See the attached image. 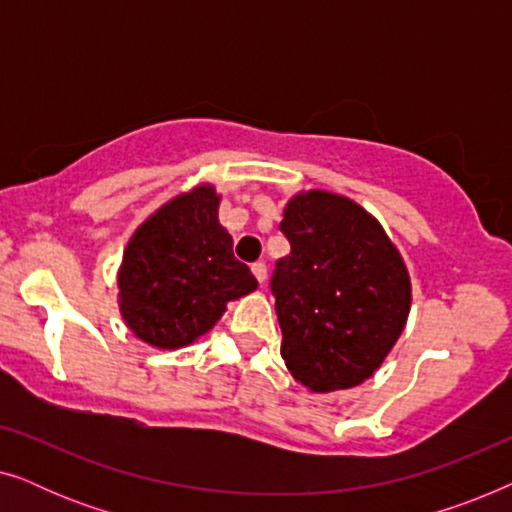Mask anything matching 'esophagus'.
Wrapping results in <instances>:
<instances>
[{
    "mask_svg": "<svg viewBox=\"0 0 512 512\" xmlns=\"http://www.w3.org/2000/svg\"><path fill=\"white\" fill-rule=\"evenodd\" d=\"M251 272H254V277H256L261 284L265 282V277H268V268H265V263H261V261L251 265Z\"/></svg>",
    "mask_w": 512,
    "mask_h": 512,
    "instance_id": "esophagus-1",
    "label": "esophagus"
}]
</instances>
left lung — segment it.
<instances>
[{
	"mask_svg": "<svg viewBox=\"0 0 512 512\" xmlns=\"http://www.w3.org/2000/svg\"><path fill=\"white\" fill-rule=\"evenodd\" d=\"M279 228L291 254L277 261L270 286L286 368L312 394L359 387L408 321L401 251L373 214L319 188L293 195Z\"/></svg>",
	"mask_w": 512,
	"mask_h": 512,
	"instance_id": "8db88e82",
	"label": "left lung"
}]
</instances>
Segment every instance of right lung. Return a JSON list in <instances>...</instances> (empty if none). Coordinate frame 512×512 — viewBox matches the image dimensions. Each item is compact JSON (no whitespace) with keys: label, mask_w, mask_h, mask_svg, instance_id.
Listing matches in <instances>:
<instances>
[{"label":"right lung","mask_w":512,"mask_h":512,"mask_svg":"<svg viewBox=\"0 0 512 512\" xmlns=\"http://www.w3.org/2000/svg\"><path fill=\"white\" fill-rule=\"evenodd\" d=\"M221 195L193 186L139 223L118 268V307L146 345L179 349L212 331L230 300L256 291L219 223Z\"/></svg>","instance_id":"1"}]
</instances>
